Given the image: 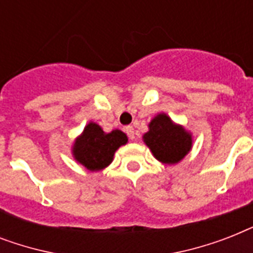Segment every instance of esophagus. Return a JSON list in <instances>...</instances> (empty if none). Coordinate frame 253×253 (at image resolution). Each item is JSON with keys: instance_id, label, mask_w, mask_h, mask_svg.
Instances as JSON below:
<instances>
[{"instance_id": "obj_1", "label": "esophagus", "mask_w": 253, "mask_h": 253, "mask_svg": "<svg viewBox=\"0 0 253 253\" xmlns=\"http://www.w3.org/2000/svg\"><path fill=\"white\" fill-rule=\"evenodd\" d=\"M125 131H126V134H127V136H128V139L134 140L135 132H134V128H132V126H127L126 128H125Z\"/></svg>"}]
</instances>
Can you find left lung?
Wrapping results in <instances>:
<instances>
[{
	"instance_id": "1",
	"label": "left lung",
	"mask_w": 253,
	"mask_h": 253,
	"mask_svg": "<svg viewBox=\"0 0 253 253\" xmlns=\"http://www.w3.org/2000/svg\"><path fill=\"white\" fill-rule=\"evenodd\" d=\"M144 142L159 162L176 164L192 148V136L166 114H159L150 123Z\"/></svg>"
}]
</instances>
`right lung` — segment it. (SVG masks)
Returning <instances> with one entry per match:
<instances>
[{"instance_id": "obj_1", "label": "right lung", "mask_w": 253, "mask_h": 253, "mask_svg": "<svg viewBox=\"0 0 253 253\" xmlns=\"http://www.w3.org/2000/svg\"><path fill=\"white\" fill-rule=\"evenodd\" d=\"M126 143L127 136L122 131L114 130L106 134L98 125L89 123L75 143L73 155L85 168L99 170L113 162L115 151Z\"/></svg>"}]
</instances>
